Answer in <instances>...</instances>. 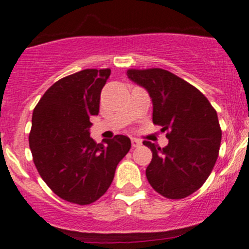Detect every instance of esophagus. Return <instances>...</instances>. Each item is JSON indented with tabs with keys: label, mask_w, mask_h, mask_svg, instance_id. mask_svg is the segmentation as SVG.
Here are the masks:
<instances>
[{
	"label": "esophagus",
	"mask_w": 249,
	"mask_h": 249,
	"mask_svg": "<svg viewBox=\"0 0 249 249\" xmlns=\"http://www.w3.org/2000/svg\"><path fill=\"white\" fill-rule=\"evenodd\" d=\"M131 144H132V147H134V148L139 147V145H141V141L137 140V139H131Z\"/></svg>",
	"instance_id": "obj_1"
}]
</instances>
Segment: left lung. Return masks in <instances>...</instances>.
I'll return each instance as SVG.
<instances>
[{
	"mask_svg": "<svg viewBox=\"0 0 249 249\" xmlns=\"http://www.w3.org/2000/svg\"><path fill=\"white\" fill-rule=\"evenodd\" d=\"M127 77L147 90L153 123L167 131L165 148L143 142L153 153L145 170L148 182L167 199L189 196L201 188L217 161L222 141L217 112L200 90L166 70L131 69Z\"/></svg>",
	"mask_w": 249,
	"mask_h": 249,
	"instance_id": "obj_1",
	"label": "left lung"
}]
</instances>
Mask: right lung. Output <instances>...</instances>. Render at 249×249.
<instances>
[{
	"mask_svg": "<svg viewBox=\"0 0 249 249\" xmlns=\"http://www.w3.org/2000/svg\"><path fill=\"white\" fill-rule=\"evenodd\" d=\"M109 69H88L61 78L35 107L29 136L35 166L59 197L77 205L99 200L131 148L124 135L97 144L90 137V117L99 114Z\"/></svg>",
	"mask_w": 249,
	"mask_h": 249,
	"instance_id": "right-lung-1",
	"label": "right lung"
}]
</instances>
